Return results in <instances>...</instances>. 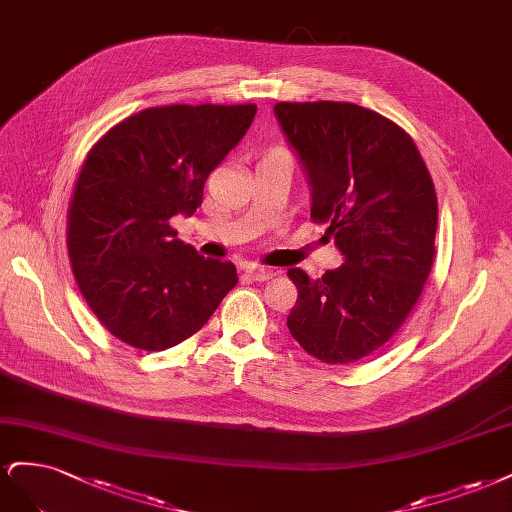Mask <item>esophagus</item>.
Segmentation results:
<instances>
[{"label":"esophagus","instance_id":"obj_1","mask_svg":"<svg viewBox=\"0 0 512 512\" xmlns=\"http://www.w3.org/2000/svg\"><path fill=\"white\" fill-rule=\"evenodd\" d=\"M244 276L249 280H259V283H263V280H270L274 276V272L270 268H263V266H249L246 268Z\"/></svg>","mask_w":512,"mask_h":512}]
</instances>
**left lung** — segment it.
Listing matches in <instances>:
<instances>
[{"label": "left lung", "instance_id": "left-lung-1", "mask_svg": "<svg viewBox=\"0 0 512 512\" xmlns=\"http://www.w3.org/2000/svg\"><path fill=\"white\" fill-rule=\"evenodd\" d=\"M274 114L310 185V219L327 223L344 263L310 278L291 268V336L323 364L374 353L415 308L436 257L438 200L412 138L349 102H278Z\"/></svg>", "mask_w": 512, "mask_h": 512}]
</instances>
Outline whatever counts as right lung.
<instances>
[{
	"instance_id": "1",
	"label": "right lung",
	"mask_w": 512,
	"mask_h": 512,
	"mask_svg": "<svg viewBox=\"0 0 512 512\" xmlns=\"http://www.w3.org/2000/svg\"><path fill=\"white\" fill-rule=\"evenodd\" d=\"M255 104H174L131 114L97 140L68 210L80 293L112 336L166 351L206 325L238 283L232 261L176 238L174 214L202 204L208 174L242 140Z\"/></svg>"
}]
</instances>
